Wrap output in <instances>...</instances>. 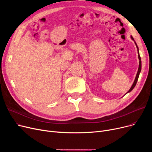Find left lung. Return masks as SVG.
<instances>
[{
    "mask_svg": "<svg viewBox=\"0 0 152 152\" xmlns=\"http://www.w3.org/2000/svg\"><path fill=\"white\" fill-rule=\"evenodd\" d=\"M131 39L133 40V41H134V43H135V45H136V47H137V49L138 58H139V68H138L137 73L136 76H135V80H134V83H133V84H132V86L131 87L130 89L128 91V92H127L126 94L129 93V92H130L131 91H132L133 90V89H134V87H135V85H136V84H137V80H138V79H139V75H140V71H141V68H142V62H141V58H140V55H139V47H138V46H137V45L136 42H135V41H134V38L132 37V36H131ZM126 94H125V95H126Z\"/></svg>",
    "mask_w": 152,
    "mask_h": 152,
    "instance_id": "8db88e82",
    "label": "left lung"
}]
</instances>
